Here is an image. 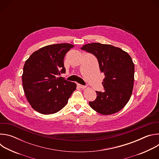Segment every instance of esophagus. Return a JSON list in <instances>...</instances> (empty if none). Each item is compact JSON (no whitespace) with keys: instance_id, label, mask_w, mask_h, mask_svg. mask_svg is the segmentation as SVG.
Wrapping results in <instances>:
<instances>
[{"instance_id":"1","label":"esophagus","mask_w":159,"mask_h":159,"mask_svg":"<svg viewBox=\"0 0 159 159\" xmlns=\"http://www.w3.org/2000/svg\"><path fill=\"white\" fill-rule=\"evenodd\" d=\"M77 85H78L80 89H85V88H86V86H85V85H82L79 84H77Z\"/></svg>"}]
</instances>
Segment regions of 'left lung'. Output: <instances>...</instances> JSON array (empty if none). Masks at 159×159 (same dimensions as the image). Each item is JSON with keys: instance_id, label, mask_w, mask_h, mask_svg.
<instances>
[{"instance_id": "8db88e82", "label": "left lung", "mask_w": 159, "mask_h": 159, "mask_svg": "<svg viewBox=\"0 0 159 159\" xmlns=\"http://www.w3.org/2000/svg\"><path fill=\"white\" fill-rule=\"evenodd\" d=\"M81 49L97 58L105 75L102 83L104 91H96L97 98L89 102L90 106L103 115L120 111L129 100L133 89L134 65L131 57L120 48L99 43L84 44Z\"/></svg>"}]
</instances>
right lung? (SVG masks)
<instances>
[{"instance_id":"right-lung-1","label":"right lung","mask_w":159,"mask_h":159,"mask_svg":"<svg viewBox=\"0 0 159 159\" xmlns=\"http://www.w3.org/2000/svg\"><path fill=\"white\" fill-rule=\"evenodd\" d=\"M74 46L69 43L48 45L34 52L26 61L22 75L26 99L31 107L43 115L61 110L77 85L59 77L65 73L63 59Z\"/></svg>"}]
</instances>
